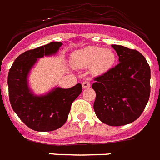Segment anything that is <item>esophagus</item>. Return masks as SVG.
<instances>
[{"label":"esophagus","instance_id":"1","mask_svg":"<svg viewBox=\"0 0 160 160\" xmlns=\"http://www.w3.org/2000/svg\"><path fill=\"white\" fill-rule=\"evenodd\" d=\"M82 88H84V89H85V88H90L91 84H90V82H88V81H85V82H82Z\"/></svg>","mask_w":160,"mask_h":160}]
</instances>
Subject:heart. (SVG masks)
<instances>
[{
    "instance_id": "b5f03b06",
    "label": "heart",
    "mask_w": 160,
    "mask_h": 160,
    "mask_svg": "<svg viewBox=\"0 0 160 160\" xmlns=\"http://www.w3.org/2000/svg\"><path fill=\"white\" fill-rule=\"evenodd\" d=\"M72 62L78 68H90L94 73L102 74L112 68L116 62V54L111 48L88 46L74 52Z\"/></svg>"
}]
</instances>
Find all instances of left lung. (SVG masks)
Listing matches in <instances>:
<instances>
[{"instance_id":"left-lung-1","label":"left lung","mask_w":160,"mask_h":160,"mask_svg":"<svg viewBox=\"0 0 160 160\" xmlns=\"http://www.w3.org/2000/svg\"><path fill=\"white\" fill-rule=\"evenodd\" d=\"M119 56L116 67L95 78L93 108L98 118L108 126H124L140 117L150 94V68L135 49L112 44Z\"/></svg>"}]
</instances>
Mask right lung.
Returning <instances> with one entry per match:
<instances>
[{"mask_svg": "<svg viewBox=\"0 0 160 160\" xmlns=\"http://www.w3.org/2000/svg\"><path fill=\"white\" fill-rule=\"evenodd\" d=\"M62 45L51 42L46 45L28 50L15 58L8 73L9 98L18 117L32 130L52 131L64 125L71 105L82 92L78 83L70 88L54 87L49 92L36 95L29 85V75L39 58L58 53Z\"/></svg>", "mask_w": 160, "mask_h": 160, "instance_id": "right-lung-1", "label": "right lung"}]
</instances>
